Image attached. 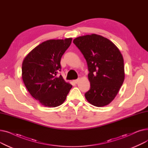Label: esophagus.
I'll return each mask as SVG.
<instances>
[{
	"label": "esophagus",
	"mask_w": 148,
	"mask_h": 148,
	"mask_svg": "<svg viewBox=\"0 0 148 148\" xmlns=\"http://www.w3.org/2000/svg\"><path fill=\"white\" fill-rule=\"evenodd\" d=\"M79 80H80V79H76V80H74L73 82H74L75 83H78V82L79 81Z\"/></svg>",
	"instance_id": "34e87169"
}]
</instances>
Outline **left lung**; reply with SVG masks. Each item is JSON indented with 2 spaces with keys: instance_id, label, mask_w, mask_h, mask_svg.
Instances as JSON below:
<instances>
[{
  "instance_id": "left-lung-1",
  "label": "left lung",
  "mask_w": 148,
  "mask_h": 148,
  "mask_svg": "<svg viewBox=\"0 0 148 148\" xmlns=\"http://www.w3.org/2000/svg\"><path fill=\"white\" fill-rule=\"evenodd\" d=\"M86 59L90 83L84 94L96 107L110 104L125 79L123 59L118 48L107 38L97 34L79 36L73 40Z\"/></svg>"
}]
</instances>
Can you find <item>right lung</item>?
<instances>
[{
    "label": "right lung",
    "instance_id": "obj_1",
    "mask_svg": "<svg viewBox=\"0 0 148 148\" xmlns=\"http://www.w3.org/2000/svg\"><path fill=\"white\" fill-rule=\"evenodd\" d=\"M72 38L50 40L36 46L22 64V79L27 90L45 107L61 105L72 88L61 75L60 59L71 45Z\"/></svg>",
    "mask_w": 148,
    "mask_h": 148
}]
</instances>
